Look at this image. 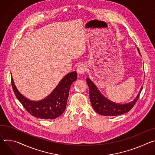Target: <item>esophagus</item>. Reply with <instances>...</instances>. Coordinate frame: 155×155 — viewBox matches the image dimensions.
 I'll use <instances>...</instances> for the list:
<instances>
[{
  "instance_id": "esophagus-1",
  "label": "esophagus",
  "mask_w": 155,
  "mask_h": 155,
  "mask_svg": "<svg viewBox=\"0 0 155 155\" xmlns=\"http://www.w3.org/2000/svg\"><path fill=\"white\" fill-rule=\"evenodd\" d=\"M86 70H87L86 66H85L83 64H79L78 66V68H77V72L79 74H84L85 73V71H86Z\"/></svg>"
}]
</instances>
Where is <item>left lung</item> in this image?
Masks as SVG:
<instances>
[{
  "instance_id": "8db88e82",
  "label": "left lung",
  "mask_w": 155,
  "mask_h": 155,
  "mask_svg": "<svg viewBox=\"0 0 155 155\" xmlns=\"http://www.w3.org/2000/svg\"><path fill=\"white\" fill-rule=\"evenodd\" d=\"M137 49L140 54L139 48ZM86 81L89 88V97L92 106L97 113L104 116H117L129 112L138 100L143 89L141 87L139 93L132 101L126 104H117L103 96L90 79L87 78Z\"/></svg>"
}]
</instances>
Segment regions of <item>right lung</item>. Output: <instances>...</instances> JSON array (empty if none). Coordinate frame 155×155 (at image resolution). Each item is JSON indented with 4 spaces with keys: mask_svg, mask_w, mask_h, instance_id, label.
<instances>
[{
    "mask_svg": "<svg viewBox=\"0 0 155 155\" xmlns=\"http://www.w3.org/2000/svg\"><path fill=\"white\" fill-rule=\"evenodd\" d=\"M76 79V71L68 73L47 98L38 101H31L23 97L15 87L12 77L11 82L16 98L30 114L41 119H53L59 117L65 110L70 87Z\"/></svg>",
    "mask_w": 155,
    "mask_h": 155,
    "instance_id": "1",
    "label": "right lung"
}]
</instances>
